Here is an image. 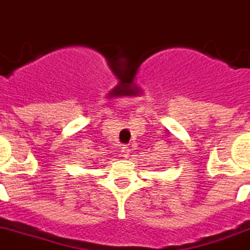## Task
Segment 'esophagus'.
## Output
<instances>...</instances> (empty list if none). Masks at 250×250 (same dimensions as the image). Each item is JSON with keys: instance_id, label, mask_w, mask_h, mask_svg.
<instances>
[{"instance_id": "34e87169", "label": "esophagus", "mask_w": 250, "mask_h": 250, "mask_svg": "<svg viewBox=\"0 0 250 250\" xmlns=\"http://www.w3.org/2000/svg\"><path fill=\"white\" fill-rule=\"evenodd\" d=\"M121 155H122V157H128L129 156V148L127 146H123L121 148Z\"/></svg>"}]
</instances>
